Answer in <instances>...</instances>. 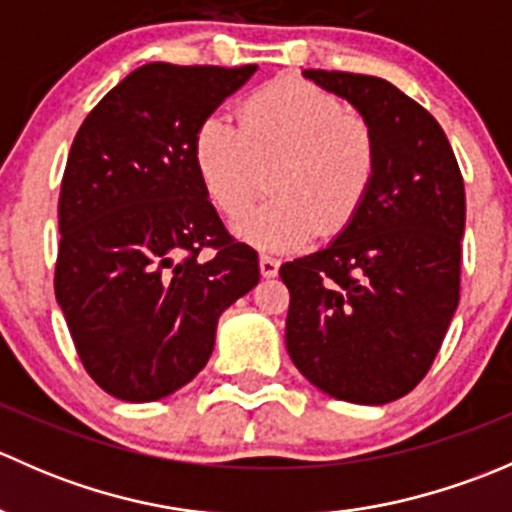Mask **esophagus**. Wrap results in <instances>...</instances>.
<instances>
[{"instance_id": "1", "label": "esophagus", "mask_w": 512, "mask_h": 512, "mask_svg": "<svg viewBox=\"0 0 512 512\" xmlns=\"http://www.w3.org/2000/svg\"><path fill=\"white\" fill-rule=\"evenodd\" d=\"M260 272L262 277H277V272H280V260H275V257L270 255H260Z\"/></svg>"}]
</instances>
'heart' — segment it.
<instances>
[{
    "instance_id": "1",
    "label": "heart",
    "mask_w": 512,
    "mask_h": 512,
    "mask_svg": "<svg viewBox=\"0 0 512 512\" xmlns=\"http://www.w3.org/2000/svg\"><path fill=\"white\" fill-rule=\"evenodd\" d=\"M193 160L205 193L227 218L244 215L272 167L276 198L242 218L235 232L262 250H289L352 223L374 185L379 148L342 98L309 81L280 79L242 101L240 128L210 113L195 133Z\"/></svg>"
}]
</instances>
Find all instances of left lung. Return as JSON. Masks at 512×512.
I'll return each instance as SVG.
<instances>
[{
    "mask_svg": "<svg viewBox=\"0 0 512 512\" xmlns=\"http://www.w3.org/2000/svg\"><path fill=\"white\" fill-rule=\"evenodd\" d=\"M302 76L359 111L379 168L352 223L324 250L280 267L287 352L324 394L389 404L431 369L458 307L461 168L436 118L389 81L319 69Z\"/></svg>",
    "mask_w": 512,
    "mask_h": 512,
    "instance_id": "left-lung-1",
    "label": "left lung"
}]
</instances>
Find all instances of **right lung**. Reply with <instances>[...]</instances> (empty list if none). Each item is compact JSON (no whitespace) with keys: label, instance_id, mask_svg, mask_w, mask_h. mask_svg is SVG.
Instances as JSON below:
<instances>
[{"label":"right lung","instance_id":"obj_1","mask_svg":"<svg viewBox=\"0 0 512 512\" xmlns=\"http://www.w3.org/2000/svg\"><path fill=\"white\" fill-rule=\"evenodd\" d=\"M257 66L146 64L113 86L71 143L59 195L56 302L91 379L121 401L193 381L220 314L260 282L193 160L198 126ZM213 246L216 255L199 260Z\"/></svg>","mask_w":512,"mask_h":512}]
</instances>
